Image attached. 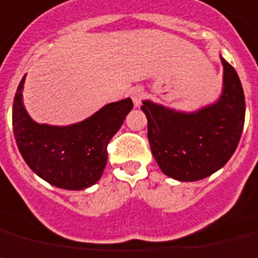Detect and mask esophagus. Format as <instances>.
Segmentation results:
<instances>
[{
  "instance_id": "1",
  "label": "esophagus",
  "mask_w": 258,
  "mask_h": 258,
  "mask_svg": "<svg viewBox=\"0 0 258 258\" xmlns=\"http://www.w3.org/2000/svg\"><path fill=\"white\" fill-rule=\"evenodd\" d=\"M131 97L133 102H135L136 106H139L141 104V101L144 100V97H145V93H144V90L141 88H135V89L131 92Z\"/></svg>"
}]
</instances>
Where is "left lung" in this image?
<instances>
[{
  "label": "left lung",
  "mask_w": 258,
  "mask_h": 258,
  "mask_svg": "<svg viewBox=\"0 0 258 258\" xmlns=\"http://www.w3.org/2000/svg\"><path fill=\"white\" fill-rule=\"evenodd\" d=\"M224 65V90L216 104L196 113H181L144 101L148 139L154 160L166 176L197 181L229 161L241 139L245 96L234 68Z\"/></svg>",
  "instance_id": "1"
}]
</instances>
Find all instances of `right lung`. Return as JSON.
<instances>
[{
    "label": "right lung",
    "mask_w": 258,
    "mask_h": 258,
    "mask_svg": "<svg viewBox=\"0 0 258 258\" xmlns=\"http://www.w3.org/2000/svg\"><path fill=\"white\" fill-rule=\"evenodd\" d=\"M25 77L13 102V133L25 162L57 187L80 190L96 184L108 161V144L133 108L131 98L105 105L82 122L50 126L34 122L22 104Z\"/></svg>",
    "instance_id": "add662e5"
}]
</instances>
